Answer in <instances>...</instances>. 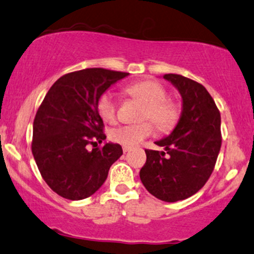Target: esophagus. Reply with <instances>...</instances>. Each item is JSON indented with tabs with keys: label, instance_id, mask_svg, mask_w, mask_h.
<instances>
[{
	"label": "esophagus",
	"instance_id": "1",
	"mask_svg": "<svg viewBox=\"0 0 254 254\" xmlns=\"http://www.w3.org/2000/svg\"><path fill=\"white\" fill-rule=\"evenodd\" d=\"M122 150H124V152H125V154H126V152L129 151L130 148H129V146H124V148H122Z\"/></svg>",
	"mask_w": 254,
	"mask_h": 254
}]
</instances>
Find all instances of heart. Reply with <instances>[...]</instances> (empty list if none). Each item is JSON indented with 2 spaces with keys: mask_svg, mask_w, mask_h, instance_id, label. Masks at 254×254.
<instances>
[{
  "mask_svg": "<svg viewBox=\"0 0 254 254\" xmlns=\"http://www.w3.org/2000/svg\"><path fill=\"white\" fill-rule=\"evenodd\" d=\"M126 93L134 99L143 103L141 119L151 120L160 130H170L177 125L181 110L176 103L167 100V92L163 86L156 81L145 80L133 83L126 88ZM116 100L113 93L105 92L97 102L98 115L103 121L111 122L116 119ZM154 132V127L150 122L138 125H127L111 129L110 138L115 143L124 146H134L148 138Z\"/></svg>",
  "mask_w": 254,
  "mask_h": 254,
  "instance_id": "1",
  "label": "heart"
}]
</instances>
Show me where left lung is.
<instances>
[{"mask_svg":"<svg viewBox=\"0 0 254 254\" xmlns=\"http://www.w3.org/2000/svg\"><path fill=\"white\" fill-rule=\"evenodd\" d=\"M163 78L181 94V117L167 137L155 141L166 153L145 150L146 162L139 176L155 197L177 202L197 192L213 172L222 145L220 113L202 84L177 73Z\"/></svg>","mask_w":254,"mask_h":254,"instance_id":"1","label":"left lung"}]
</instances>
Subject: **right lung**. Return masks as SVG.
Here are the masks:
<instances>
[{"mask_svg":"<svg viewBox=\"0 0 254 254\" xmlns=\"http://www.w3.org/2000/svg\"><path fill=\"white\" fill-rule=\"evenodd\" d=\"M129 73L93 67L70 72L54 82L37 110L32 155L48 187L67 200H83L104 184L111 165L122 155L120 144L105 143L97 102L106 89ZM97 143V141H95Z\"/></svg>","mask_w":254,"mask_h":254,"instance_id":"obj_1","label":"right lung"}]
</instances>
